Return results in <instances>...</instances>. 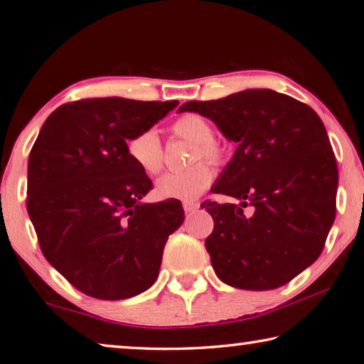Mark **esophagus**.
I'll return each mask as SVG.
<instances>
[{
	"label": "esophagus",
	"instance_id": "esophagus-1",
	"mask_svg": "<svg viewBox=\"0 0 364 364\" xmlns=\"http://www.w3.org/2000/svg\"><path fill=\"white\" fill-rule=\"evenodd\" d=\"M183 208L186 213H193L199 208V204L197 202H183Z\"/></svg>",
	"mask_w": 364,
	"mask_h": 364
}]
</instances>
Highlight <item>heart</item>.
<instances>
[{"mask_svg":"<svg viewBox=\"0 0 364 364\" xmlns=\"http://www.w3.org/2000/svg\"><path fill=\"white\" fill-rule=\"evenodd\" d=\"M173 132L178 136L194 143L191 162L207 160L208 164L218 165L226 159V146L213 139L212 123L202 115L184 114L175 122ZM128 154L138 167L147 175H157L164 168V147L159 133L154 128L139 132L128 141ZM213 181V173L208 165L196 164L181 171H170L162 175L156 183V194L159 199L194 200Z\"/></svg>","mask_w":364,"mask_h":364,"instance_id":"obj_1","label":"heart"}]
</instances>
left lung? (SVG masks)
<instances>
[{"label":"left lung","instance_id":"left-lung-1","mask_svg":"<svg viewBox=\"0 0 364 364\" xmlns=\"http://www.w3.org/2000/svg\"><path fill=\"white\" fill-rule=\"evenodd\" d=\"M178 112L210 119L237 144L204 202L213 231L212 267L228 286L269 291L287 284L321 255L336 218L337 164L310 106L273 90H245L217 101H189Z\"/></svg>","mask_w":364,"mask_h":364}]
</instances>
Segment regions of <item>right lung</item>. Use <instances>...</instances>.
<instances>
[{
    "instance_id": "1",
    "label": "right lung",
    "mask_w": 364,
    "mask_h": 364,
    "mask_svg": "<svg viewBox=\"0 0 364 364\" xmlns=\"http://www.w3.org/2000/svg\"><path fill=\"white\" fill-rule=\"evenodd\" d=\"M176 106L96 97L64 104L43 123L28 157L27 212L46 260L90 297L147 291L183 223L181 202L141 200L152 181L127 144Z\"/></svg>"
}]
</instances>
